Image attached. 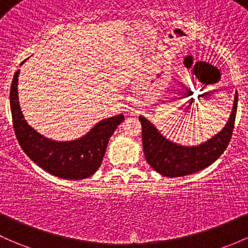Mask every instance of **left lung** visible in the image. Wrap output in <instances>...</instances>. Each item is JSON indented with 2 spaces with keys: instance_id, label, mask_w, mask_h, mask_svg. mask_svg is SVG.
<instances>
[{
  "instance_id": "obj_1",
  "label": "left lung",
  "mask_w": 248,
  "mask_h": 248,
  "mask_svg": "<svg viewBox=\"0 0 248 248\" xmlns=\"http://www.w3.org/2000/svg\"><path fill=\"white\" fill-rule=\"evenodd\" d=\"M238 108V91L227 124L207 141L196 146H184L171 141L144 116H139L142 128L144 155L151 168L165 177H182L212 165L231 141Z\"/></svg>"
}]
</instances>
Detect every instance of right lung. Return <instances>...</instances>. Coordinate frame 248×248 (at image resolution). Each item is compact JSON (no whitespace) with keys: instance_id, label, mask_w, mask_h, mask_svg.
I'll list each match as a JSON object with an SVG mask.
<instances>
[{"instance_id":"1","label":"right lung","mask_w":248,"mask_h":248,"mask_svg":"<svg viewBox=\"0 0 248 248\" xmlns=\"http://www.w3.org/2000/svg\"><path fill=\"white\" fill-rule=\"evenodd\" d=\"M19 75L20 70H17L10 85L9 98L13 126L23 152L36 165L59 178L77 181L93 176L102 164L109 138L124 120V114L97 122L87 134L76 140H51L36 132L23 119L17 93Z\"/></svg>"}]
</instances>
